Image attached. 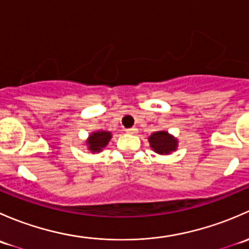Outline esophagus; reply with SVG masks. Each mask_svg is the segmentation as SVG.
<instances>
[{"label": "esophagus", "instance_id": "obj_1", "mask_svg": "<svg viewBox=\"0 0 249 249\" xmlns=\"http://www.w3.org/2000/svg\"><path fill=\"white\" fill-rule=\"evenodd\" d=\"M125 131H126L127 134H131V135L137 134V129H136V127H130V129H126V130H125Z\"/></svg>", "mask_w": 249, "mask_h": 249}]
</instances>
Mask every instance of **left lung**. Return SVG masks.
Returning <instances> with one entry per match:
<instances>
[{
    "label": "left lung",
    "instance_id": "left-lung-1",
    "mask_svg": "<svg viewBox=\"0 0 249 249\" xmlns=\"http://www.w3.org/2000/svg\"><path fill=\"white\" fill-rule=\"evenodd\" d=\"M148 141L150 143V147L158 154H170L177 149L178 145L177 139H175L167 131L153 132Z\"/></svg>",
    "mask_w": 249,
    "mask_h": 249
}]
</instances>
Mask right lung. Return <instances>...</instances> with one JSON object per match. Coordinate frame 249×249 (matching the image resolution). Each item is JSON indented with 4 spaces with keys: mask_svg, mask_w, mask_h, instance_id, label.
Returning a JSON list of instances; mask_svg holds the SVG:
<instances>
[{
    "mask_svg": "<svg viewBox=\"0 0 249 249\" xmlns=\"http://www.w3.org/2000/svg\"><path fill=\"white\" fill-rule=\"evenodd\" d=\"M110 137H112V134L108 131H104V130L92 132L89 136V139L87 140L88 149L92 153H100L102 148H105L108 144Z\"/></svg>",
    "mask_w": 249,
    "mask_h": 249,
    "instance_id": "right-lung-1",
    "label": "right lung"
}]
</instances>
